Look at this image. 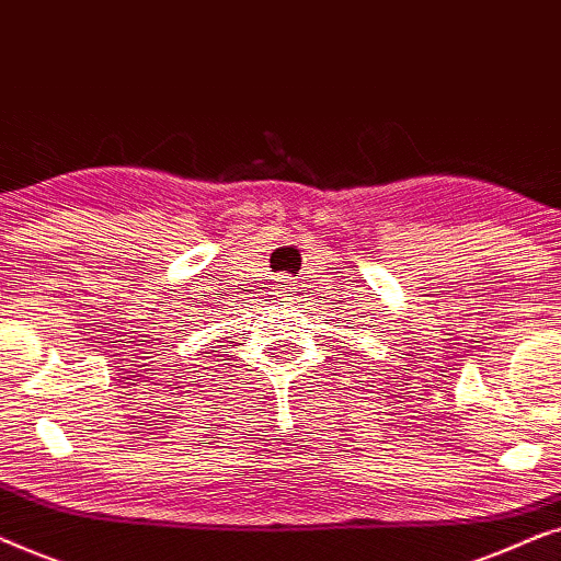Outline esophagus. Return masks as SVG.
<instances>
[{"label": "esophagus", "mask_w": 561, "mask_h": 561, "mask_svg": "<svg viewBox=\"0 0 561 561\" xmlns=\"http://www.w3.org/2000/svg\"><path fill=\"white\" fill-rule=\"evenodd\" d=\"M273 296H275V304H283V301L296 304L298 301V283L294 278H288V275H280L278 288L273 290Z\"/></svg>", "instance_id": "34e87169"}]
</instances>
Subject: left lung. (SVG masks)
Wrapping results in <instances>:
<instances>
[{
	"mask_svg": "<svg viewBox=\"0 0 561 561\" xmlns=\"http://www.w3.org/2000/svg\"><path fill=\"white\" fill-rule=\"evenodd\" d=\"M355 317H357V313H355Z\"/></svg>",
	"mask_w": 561,
	"mask_h": 561,
	"instance_id": "obj_1",
	"label": "left lung"
}]
</instances>
